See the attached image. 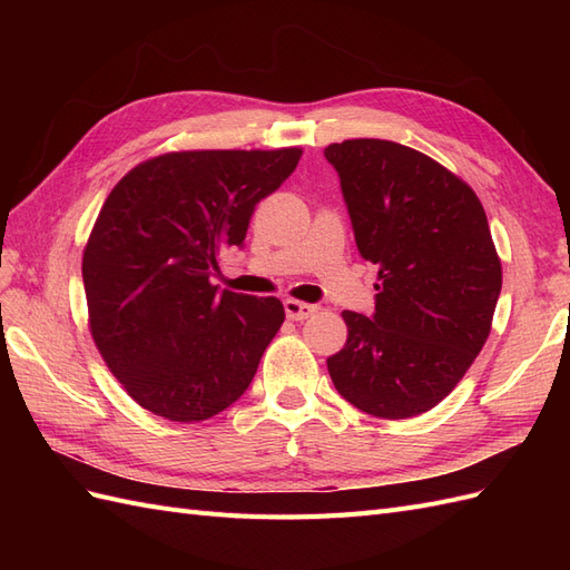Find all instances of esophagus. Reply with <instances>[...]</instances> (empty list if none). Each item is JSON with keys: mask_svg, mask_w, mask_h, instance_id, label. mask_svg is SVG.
Returning a JSON list of instances; mask_svg holds the SVG:
<instances>
[{"mask_svg": "<svg viewBox=\"0 0 570 570\" xmlns=\"http://www.w3.org/2000/svg\"><path fill=\"white\" fill-rule=\"evenodd\" d=\"M318 312L316 304H306L299 299H285V314L289 321H304Z\"/></svg>", "mask_w": 570, "mask_h": 570, "instance_id": "esophagus-1", "label": "esophagus"}]
</instances>
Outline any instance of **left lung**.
Returning a JSON list of instances; mask_svg holds the SVG:
<instances>
[{"label":"left lung","mask_w":570,"mask_h":570,"mask_svg":"<svg viewBox=\"0 0 570 570\" xmlns=\"http://www.w3.org/2000/svg\"><path fill=\"white\" fill-rule=\"evenodd\" d=\"M356 247L377 266L375 314L342 312L347 342L327 358L337 392L377 419L425 413L471 368L492 331L502 262L469 183L390 140L325 147Z\"/></svg>","instance_id":"obj_1"}]
</instances>
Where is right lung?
I'll return each instance as SVG.
<instances>
[{
  "mask_svg": "<svg viewBox=\"0 0 570 570\" xmlns=\"http://www.w3.org/2000/svg\"><path fill=\"white\" fill-rule=\"evenodd\" d=\"M299 159L302 147L166 151L109 193L82 252L88 323L142 409L199 423L249 387L285 308L275 297L218 292L212 275Z\"/></svg>",
  "mask_w": 570,
  "mask_h": 570,
  "instance_id": "1",
  "label": "right lung"
}]
</instances>
